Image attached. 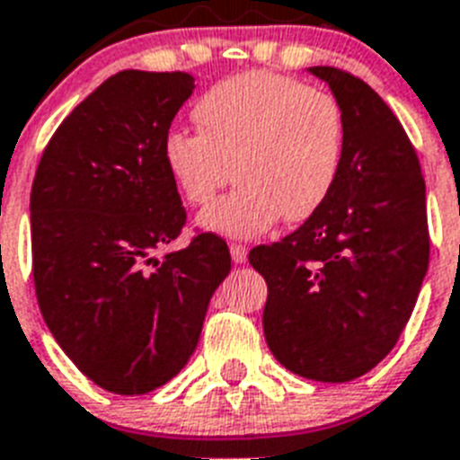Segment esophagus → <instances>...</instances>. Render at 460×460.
I'll list each match as a JSON object with an SVG mask.
<instances>
[{
  "mask_svg": "<svg viewBox=\"0 0 460 460\" xmlns=\"http://www.w3.org/2000/svg\"><path fill=\"white\" fill-rule=\"evenodd\" d=\"M231 250V260L236 264H243L248 260V245H243V243H231L229 245Z\"/></svg>",
  "mask_w": 460,
  "mask_h": 460,
  "instance_id": "esophagus-1",
  "label": "esophagus"
}]
</instances>
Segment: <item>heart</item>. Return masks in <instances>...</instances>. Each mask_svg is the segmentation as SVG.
<instances>
[{"instance_id": "1", "label": "heart", "mask_w": 460, "mask_h": 460, "mask_svg": "<svg viewBox=\"0 0 460 460\" xmlns=\"http://www.w3.org/2000/svg\"><path fill=\"white\" fill-rule=\"evenodd\" d=\"M198 132L172 129L163 160L186 203L208 205L200 226L252 238L279 219L307 222L326 205L345 158L338 99L288 75L252 70L217 82L193 106Z\"/></svg>"}]
</instances>
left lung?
Masks as SVG:
<instances>
[{
    "instance_id": "1",
    "label": "left lung",
    "mask_w": 460,
    "mask_h": 460,
    "mask_svg": "<svg viewBox=\"0 0 460 460\" xmlns=\"http://www.w3.org/2000/svg\"><path fill=\"white\" fill-rule=\"evenodd\" d=\"M345 158L326 205L300 229L250 250L267 281L264 338L288 371L347 383L378 366L416 307L430 260L425 179L404 127L364 80L333 66Z\"/></svg>"
}]
</instances>
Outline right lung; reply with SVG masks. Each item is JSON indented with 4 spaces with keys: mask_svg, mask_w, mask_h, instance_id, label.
<instances>
[{
    "mask_svg": "<svg viewBox=\"0 0 460 460\" xmlns=\"http://www.w3.org/2000/svg\"><path fill=\"white\" fill-rule=\"evenodd\" d=\"M191 92L179 70L108 77L49 139L30 191L40 312L70 361L115 394H146L184 368L231 269L215 234L151 257L186 224L163 139Z\"/></svg>",
    "mask_w": 460,
    "mask_h": 460,
    "instance_id": "right-lung-1",
    "label": "right lung"
}]
</instances>
